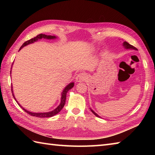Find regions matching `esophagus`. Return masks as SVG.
<instances>
[{
  "mask_svg": "<svg viewBox=\"0 0 155 155\" xmlns=\"http://www.w3.org/2000/svg\"><path fill=\"white\" fill-rule=\"evenodd\" d=\"M87 78L88 77L87 74L81 72V73L77 74V77H76V80H77V82H83L86 81L87 79Z\"/></svg>",
  "mask_w": 155,
  "mask_h": 155,
  "instance_id": "34e87169",
  "label": "esophagus"
}]
</instances>
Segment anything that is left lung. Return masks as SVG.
Listing matches in <instances>:
<instances>
[{
	"label": "left lung",
	"mask_w": 155,
	"mask_h": 155,
	"mask_svg": "<svg viewBox=\"0 0 155 155\" xmlns=\"http://www.w3.org/2000/svg\"><path fill=\"white\" fill-rule=\"evenodd\" d=\"M123 46H124L125 48H132V49H134V50H137V48L134 47V46L130 45L129 43H128L127 42H124V43H123ZM91 111L93 112V113L95 115V116H97V117H100L96 113H94V112L93 110H91Z\"/></svg>",
	"instance_id": "obj_1"
}]
</instances>
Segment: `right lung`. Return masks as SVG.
<instances>
[{"mask_svg":"<svg viewBox=\"0 0 155 155\" xmlns=\"http://www.w3.org/2000/svg\"><path fill=\"white\" fill-rule=\"evenodd\" d=\"M47 38V39H52V38H55L56 37H54V36H51V35H44V34L38 35L37 36V37H34V38H32L30 39V40H28V41H27L25 42L24 43H23V45L21 47V48H20L19 51L21 50V49L23 47H25V46L27 45H28V44L32 43V42L37 41L38 40V39H41V38ZM73 86H74V83H71L69 84L68 85H67V87H66V88H64V91H62V97H61V104H59L58 107L57 108H55V109H54V110H52V111H51V112H49V113H31V112H29V111H28V110H25L24 108H22V107L21 106V105H20V104L18 103L17 101H16V102H17V103H18V104L19 105V106L22 108L23 110H25V111L26 112V113H28V114L31 115V116L37 117H39V118L51 117L54 116L55 114H58V113H59V112H60V111L62 110V108L64 107V104H65V102H66V98H67V92H68L69 90H70V89H71V88H72V87H73ZM11 91H12V92H13V91H12V88H11ZM12 96H13V97H14V98H15V101H16V98H15V96H14V94H13V93H12Z\"/></svg>","mask_w":155,"mask_h":155,"instance_id":"right-lung-1","label":"right lung"}]
</instances>
